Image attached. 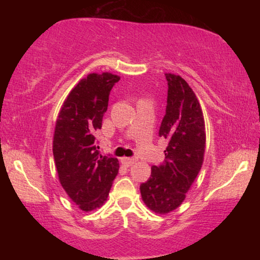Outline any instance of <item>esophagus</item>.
I'll list each match as a JSON object with an SVG mask.
<instances>
[{
	"label": "esophagus",
	"instance_id": "1",
	"mask_svg": "<svg viewBox=\"0 0 260 260\" xmlns=\"http://www.w3.org/2000/svg\"><path fill=\"white\" fill-rule=\"evenodd\" d=\"M121 162L126 166H132L133 164H135L136 162V158H127V157H124L121 158Z\"/></svg>",
	"mask_w": 260,
	"mask_h": 260
}]
</instances>
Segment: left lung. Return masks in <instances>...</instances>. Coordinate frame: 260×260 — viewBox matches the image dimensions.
Wrapping results in <instances>:
<instances>
[{
    "mask_svg": "<svg viewBox=\"0 0 260 260\" xmlns=\"http://www.w3.org/2000/svg\"><path fill=\"white\" fill-rule=\"evenodd\" d=\"M169 90L159 136L169 139L165 164L151 167L150 179L140 186L142 200L152 212L178 209L199 175L205 153V122L195 93L183 78L165 73Z\"/></svg>",
    "mask_w": 260,
    "mask_h": 260,
    "instance_id": "obj_1",
    "label": "left lung"
}]
</instances>
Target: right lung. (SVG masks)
<instances>
[{"label":"right lung","mask_w":260,"mask_h":260,"mask_svg":"<svg viewBox=\"0 0 260 260\" xmlns=\"http://www.w3.org/2000/svg\"><path fill=\"white\" fill-rule=\"evenodd\" d=\"M119 80V76L110 72L89 73L70 91L56 120L52 152L58 180L85 212L105 203L119 170L117 158L102 156L95 147L110 90Z\"/></svg>","instance_id":"right-lung-1"}]
</instances>
